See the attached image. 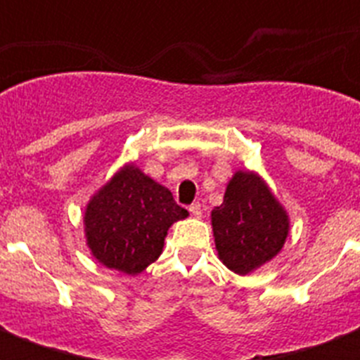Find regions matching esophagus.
I'll list each match as a JSON object with an SVG mask.
<instances>
[{"mask_svg": "<svg viewBox=\"0 0 360 360\" xmlns=\"http://www.w3.org/2000/svg\"><path fill=\"white\" fill-rule=\"evenodd\" d=\"M188 211H191V214L192 217H196V219H200V217H202V205H200V203H192L191 207H188Z\"/></svg>", "mask_w": 360, "mask_h": 360, "instance_id": "obj_1", "label": "esophagus"}]
</instances>
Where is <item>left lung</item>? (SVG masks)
<instances>
[{
	"instance_id": "1",
	"label": "left lung",
	"mask_w": 360,
	"mask_h": 360,
	"mask_svg": "<svg viewBox=\"0 0 360 360\" xmlns=\"http://www.w3.org/2000/svg\"><path fill=\"white\" fill-rule=\"evenodd\" d=\"M211 224L220 262L243 276L271 262L290 233L285 209L267 183L248 169L233 174L222 205L211 211Z\"/></svg>"
}]
</instances>
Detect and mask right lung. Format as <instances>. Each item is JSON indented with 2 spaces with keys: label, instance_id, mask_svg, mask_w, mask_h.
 Masks as SVG:
<instances>
[{
  "label": "right lung",
  "instance_id": "right-lung-1",
  "mask_svg": "<svg viewBox=\"0 0 360 360\" xmlns=\"http://www.w3.org/2000/svg\"><path fill=\"white\" fill-rule=\"evenodd\" d=\"M186 217L166 186L127 164L87 203V246L104 267L134 276L157 262L169 226Z\"/></svg>",
  "mask_w": 360,
  "mask_h": 360
}]
</instances>
